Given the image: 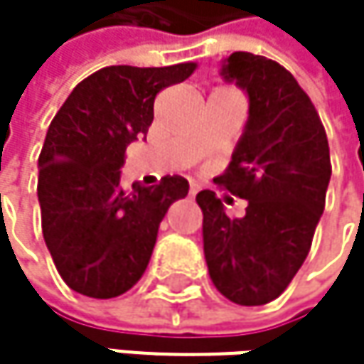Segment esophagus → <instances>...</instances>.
Segmentation results:
<instances>
[{
	"instance_id": "34e87169",
	"label": "esophagus",
	"mask_w": 364,
	"mask_h": 364,
	"mask_svg": "<svg viewBox=\"0 0 364 364\" xmlns=\"http://www.w3.org/2000/svg\"><path fill=\"white\" fill-rule=\"evenodd\" d=\"M198 191H200V185H198V183H191V185H189V196H196Z\"/></svg>"
}]
</instances>
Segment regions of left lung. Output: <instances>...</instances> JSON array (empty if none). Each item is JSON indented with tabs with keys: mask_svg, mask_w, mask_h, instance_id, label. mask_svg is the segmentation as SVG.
<instances>
[{
	"mask_svg": "<svg viewBox=\"0 0 364 364\" xmlns=\"http://www.w3.org/2000/svg\"><path fill=\"white\" fill-rule=\"evenodd\" d=\"M221 75L245 90L249 119L215 181L249 204L245 217L232 219L215 191L196 196L204 259L221 295L263 306L289 287L312 247L331 179L327 132L310 97L276 60L234 52Z\"/></svg>",
	"mask_w": 364,
	"mask_h": 364,
	"instance_id": "8db88e82",
	"label": "left lung"
}]
</instances>
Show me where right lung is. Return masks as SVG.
Returning <instances> with one entry per match:
<instances>
[{
	"mask_svg": "<svg viewBox=\"0 0 364 364\" xmlns=\"http://www.w3.org/2000/svg\"><path fill=\"white\" fill-rule=\"evenodd\" d=\"M171 67L113 65L80 82L50 122L37 160L41 232L60 278L95 299H111L143 276L168 206L189 191L183 177L158 185L119 175L126 147L145 139L156 95L193 73Z\"/></svg>",
	"mask_w": 364,
	"mask_h": 364,
	"instance_id": "1",
	"label": "right lung"
}]
</instances>
